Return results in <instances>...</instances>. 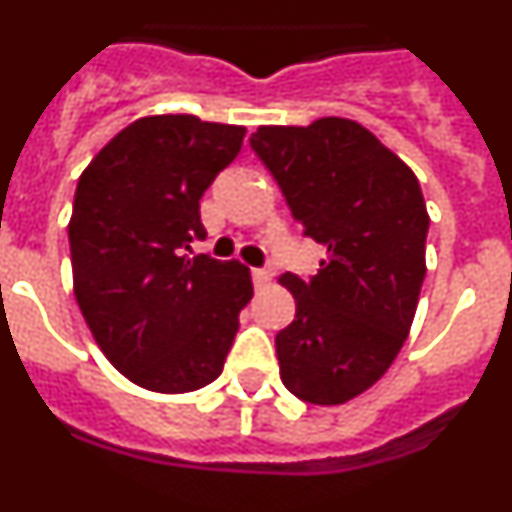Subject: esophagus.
Listing matches in <instances>:
<instances>
[{"label":"esophagus","mask_w":512,"mask_h":512,"mask_svg":"<svg viewBox=\"0 0 512 512\" xmlns=\"http://www.w3.org/2000/svg\"><path fill=\"white\" fill-rule=\"evenodd\" d=\"M270 278H273V273H270L268 268H255V270H252V281H255L257 289H263V286H268Z\"/></svg>","instance_id":"1"}]
</instances>
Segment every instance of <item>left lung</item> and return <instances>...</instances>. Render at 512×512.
<instances>
[{
  "mask_svg": "<svg viewBox=\"0 0 512 512\" xmlns=\"http://www.w3.org/2000/svg\"><path fill=\"white\" fill-rule=\"evenodd\" d=\"M249 145L304 236L328 247L309 281L281 276L296 302L294 322L276 336L281 380L302 401L338 406L372 388L409 336L427 273L422 187L351 119L260 127Z\"/></svg>",
  "mask_w": 512,
  "mask_h": 512,
  "instance_id": "obj_1",
  "label": "left lung"
}]
</instances>
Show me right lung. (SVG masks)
Masks as SVG:
<instances>
[{"instance_id": "obj_1", "label": "right lung", "mask_w": 512, "mask_h": 512, "mask_svg": "<svg viewBox=\"0 0 512 512\" xmlns=\"http://www.w3.org/2000/svg\"><path fill=\"white\" fill-rule=\"evenodd\" d=\"M244 132L190 114L143 117L77 182L75 299L106 359L140 388L190 393L216 380L252 299L242 263L187 255L205 239L200 197Z\"/></svg>"}]
</instances>
